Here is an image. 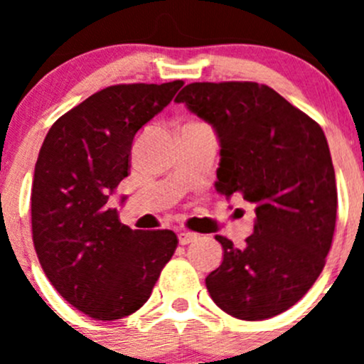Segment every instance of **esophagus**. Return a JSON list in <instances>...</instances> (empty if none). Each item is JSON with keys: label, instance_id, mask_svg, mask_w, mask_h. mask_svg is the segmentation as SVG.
Segmentation results:
<instances>
[{"label": "esophagus", "instance_id": "1", "mask_svg": "<svg viewBox=\"0 0 364 364\" xmlns=\"http://www.w3.org/2000/svg\"><path fill=\"white\" fill-rule=\"evenodd\" d=\"M197 234L196 232H186V230H181V232H178V240H179V245H188V243H193V241H197Z\"/></svg>", "mask_w": 364, "mask_h": 364}]
</instances>
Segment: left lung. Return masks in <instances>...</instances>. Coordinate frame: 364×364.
Masks as SVG:
<instances>
[{
  "label": "left lung",
  "instance_id": "obj_1",
  "mask_svg": "<svg viewBox=\"0 0 364 364\" xmlns=\"http://www.w3.org/2000/svg\"><path fill=\"white\" fill-rule=\"evenodd\" d=\"M174 102L218 137L216 192L255 204L245 248L216 236L223 260L205 278L209 296L241 321L289 310L318 278L335 234L336 179L324 132L257 82H193Z\"/></svg>",
  "mask_w": 364,
  "mask_h": 364
}]
</instances>
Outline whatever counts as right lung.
I'll return each instance as SVG.
<instances>
[{
	"label": "right lung",
	"instance_id": "obj_1",
	"mask_svg": "<svg viewBox=\"0 0 364 364\" xmlns=\"http://www.w3.org/2000/svg\"><path fill=\"white\" fill-rule=\"evenodd\" d=\"M183 84L105 87L63 114L40 148L31 185L36 255L54 289L97 321L139 310L178 247L172 230L123 225L109 197L128 176L135 134Z\"/></svg>",
	"mask_w": 364,
	"mask_h": 364
}]
</instances>
